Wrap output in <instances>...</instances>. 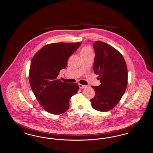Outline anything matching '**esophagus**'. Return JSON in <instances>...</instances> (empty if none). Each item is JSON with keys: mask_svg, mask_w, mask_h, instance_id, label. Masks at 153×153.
I'll list each match as a JSON object with an SVG mask.
<instances>
[{"mask_svg": "<svg viewBox=\"0 0 153 153\" xmlns=\"http://www.w3.org/2000/svg\"><path fill=\"white\" fill-rule=\"evenodd\" d=\"M79 85L80 89H83V88H84L86 87V85H82V84H79Z\"/></svg>", "mask_w": 153, "mask_h": 153, "instance_id": "34e87169", "label": "esophagus"}]
</instances>
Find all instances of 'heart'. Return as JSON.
<instances>
[{
    "instance_id": "obj_1",
    "label": "heart",
    "mask_w": 153,
    "mask_h": 153,
    "mask_svg": "<svg viewBox=\"0 0 153 153\" xmlns=\"http://www.w3.org/2000/svg\"><path fill=\"white\" fill-rule=\"evenodd\" d=\"M92 50L89 47H83L81 51H80V55L81 56L82 55H86V54H88V53H92Z\"/></svg>"
}]
</instances>
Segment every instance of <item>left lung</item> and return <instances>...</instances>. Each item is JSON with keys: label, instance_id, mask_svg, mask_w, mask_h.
Masks as SVG:
<instances>
[{"label": "left lung", "instance_id": "8db88e82", "mask_svg": "<svg viewBox=\"0 0 153 153\" xmlns=\"http://www.w3.org/2000/svg\"><path fill=\"white\" fill-rule=\"evenodd\" d=\"M95 58L94 72L101 83L92 86L96 92L91 100L95 110L107 111L116 106L128 85V69L122 54L108 44L96 41L93 44Z\"/></svg>", "mask_w": 153, "mask_h": 153}]
</instances>
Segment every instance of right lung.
Masks as SVG:
<instances>
[{
    "instance_id": "obj_1",
    "label": "right lung",
    "mask_w": 153,
    "mask_h": 153,
    "mask_svg": "<svg viewBox=\"0 0 153 153\" xmlns=\"http://www.w3.org/2000/svg\"><path fill=\"white\" fill-rule=\"evenodd\" d=\"M81 43H52L44 46L33 56L29 72L31 89L45 111L59 115L69 107V100L79 89L78 84L57 79L60 70Z\"/></svg>"
}]
</instances>
